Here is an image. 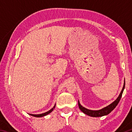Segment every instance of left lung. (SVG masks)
Instances as JSON below:
<instances>
[{
	"label": "left lung",
	"instance_id": "8db88e82",
	"mask_svg": "<svg viewBox=\"0 0 132 132\" xmlns=\"http://www.w3.org/2000/svg\"><path fill=\"white\" fill-rule=\"evenodd\" d=\"M125 87V80H124L123 86L121 92H120V93L119 94V95L118 97V98L113 102H112L111 104H109V105L106 106L105 107H104L103 108L99 109V110H91V109H87L85 108V107L82 106L80 104L79 101H78V104H79V108L80 110L82 112L85 113V114L91 117H103V116L108 115L109 113L111 112L115 109V107L117 106V105L118 104V103H119L120 98H121V97L122 95V93L123 92Z\"/></svg>",
	"mask_w": 132,
	"mask_h": 132
}]
</instances>
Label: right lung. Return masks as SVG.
Returning a JSON list of instances; mask_svg holds the SVG:
<instances>
[{
	"instance_id": "1",
	"label": "right lung",
	"mask_w": 132,
	"mask_h": 132,
	"mask_svg": "<svg viewBox=\"0 0 132 132\" xmlns=\"http://www.w3.org/2000/svg\"><path fill=\"white\" fill-rule=\"evenodd\" d=\"M55 106H56V104H55L54 106H53L52 109H50V111H47V112H46L43 113H40V114H31V113H28V114L32 116V117H37V118H40V117H45V116L47 115H48V114H49V113H50L51 112H52L53 111V109H55Z\"/></svg>"
}]
</instances>
